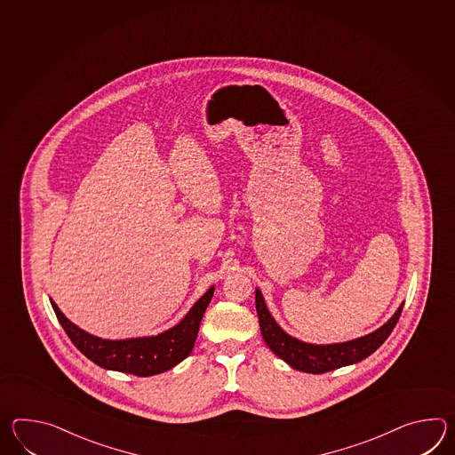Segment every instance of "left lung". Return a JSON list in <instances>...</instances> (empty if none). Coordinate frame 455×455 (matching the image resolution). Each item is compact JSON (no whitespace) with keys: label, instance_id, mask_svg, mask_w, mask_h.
I'll return each mask as SVG.
<instances>
[{"label":"left lung","instance_id":"left-lung-1","mask_svg":"<svg viewBox=\"0 0 455 455\" xmlns=\"http://www.w3.org/2000/svg\"><path fill=\"white\" fill-rule=\"evenodd\" d=\"M256 312L259 318V328L263 334L264 343L269 346L277 357L289 363L295 371L307 374H324L344 365L361 363L365 357L375 353L385 339L394 331L398 322L403 303L396 308L390 320L377 328L372 333L355 338L351 341L331 344H312L300 341L289 333H285L279 323L274 320L267 305L264 302L263 293L256 289Z\"/></svg>","mask_w":455,"mask_h":455}]
</instances>
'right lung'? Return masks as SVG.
<instances>
[{"instance_id": "right-lung-1", "label": "right lung", "mask_w": 455, "mask_h": 455, "mask_svg": "<svg viewBox=\"0 0 455 455\" xmlns=\"http://www.w3.org/2000/svg\"><path fill=\"white\" fill-rule=\"evenodd\" d=\"M213 291L215 287L212 285L192 305L191 310L184 315L181 322L170 330L155 336L127 339H102L100 336L88 333L71 323L52 299L51 303L71 343L90 361L108 371L150 377L170 371L191 354L205 308L212 300Z\"/></svg>"}]
</instances>
